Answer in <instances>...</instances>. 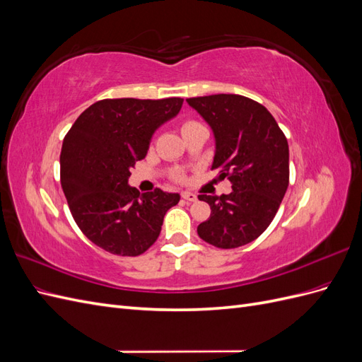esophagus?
Returning <instances> with one entry per match:
<instances>
[{
	"instance_id": "obj_1",
	"label": "esophagus",
	"mask_w": 362,
	"mask_h": 362,
	"mask_svg": "<svg viewBox=\"0 0 362 362\" xmlns=\"http://www.w3.org/2000/svg\"><path fill=\"white\" fill-rule=\"evenodd\" d=\"M181 196H182V198H184L185 201H189V202L198 201V196H196V194H194V193H192V192H182V193H181Z\"/></svg>"
}]
</instances>
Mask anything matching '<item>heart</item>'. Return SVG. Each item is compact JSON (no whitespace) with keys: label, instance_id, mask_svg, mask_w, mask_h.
Segmentation results:
<instances>
[{"label":"heart","instance_id":"heart-1","mask_svg":"<svg viewBox=\"0 0 362 362\" xmlns=\"http://www.w3.org/2000/svg\"><path fill=\"white\" fill-rule=\"evenodd\" d=\"M194 125H199V122H196V120H185V122L181 127V131L184 133V131H187L189 128H192ZM173 178L177 180V181H180V182H182V181H185V175L182 172H175L173 173Z\"/></svg>","mask_w":362,"mask_h":362}]
</instances>
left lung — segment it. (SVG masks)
<instances>
[{
	"mask_svg": "<svg viewBox=\"0 0 362 362\" xmlns=\"http://www.w3.org/2000/svg\"><path fill=\"white\" fill-rule=\"evenodd\" d=\"M216 137L213 170L228 178L233 192L199 194L211 214L198 226L204 242L234 249L254 242L276 216L288 187V144L275 117L250 98L218 93L189 98Z\"/></svg>",
	"mask_w": 362,
	"mask_h": 362,
	"instance_id": "left-lung-1",
	"label": "left lung"
}]
</instances>
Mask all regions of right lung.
<instances>
[{
	"label": "right lung",
	"mask_w": 362,
	"mask_h": 362,
	"mask_svg": "<svg viewBox=\"0 0 362 362\" xmlns=\"http://www.w3.org/2000/svg\"><path fill=\"white\" fill-rule=\"evenodd\" d=\"M182 98L101 100L64 136L60 181L71 214L92 243L120 257H137L160 235L163 218L180 201L160 189L140 194L128 178L145 158L154 131L178 115Z\"/></svg>",
	"instance_id": "obj_1"
}]
</instances>
